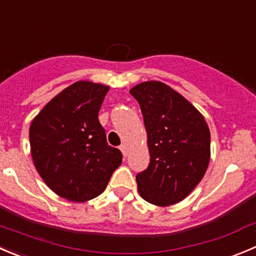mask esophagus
Listing matches in <instances>:
<instances>
[{
    "instance_id": "esophagus-1",
    "label": "esophagus",
    "mask_w": 256,
    "mask_h": 256,
    "mask_svg": "<svg viewBox=\"0 0 256 256\" xmlns=\"http://www.w3.org/2000/svg\"><path fill=\"white\" fill-rule=\"evenodd\" d=\"M120 150H121V152H122L124 156H128V145H126V144H122V145L120 146Z\"/></svg>"
}]
</instances>
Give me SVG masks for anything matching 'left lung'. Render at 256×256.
<instances>
[{"mask_svg": "<svg viewBox=\"0 0 256 256\" xmlns=\"http://www.w3.org/2000/svg\"><path fill=\"white\" fill-rule=\"evenodd\" d=\"M144 116L150 164L136 175L140 196L158 206L180 202L196 188L210 161V130L204 116L160 81L134 86Z\"/></svg>", "mask_w": 256, "mask_h": 256, "instance_id": "left-lung-1", "label": "left lung"}]
</instances>
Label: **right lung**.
I'll return each mask as SVG.
<instances>
[{"label":"right lung","mask_w":256,"mask_h":256,"mask_svg":"<svg viewBox=\"0 0 256 256\" xmlns=\"http://www.w3.org/2000/svg\"><path fill=\"white\" fill-rule=\"evenodd\" d=\"M108 91V86L78 81L54 96L30 126L37 172L54 194L70 202L98 196L122 161L98 118Z\"/></svg>","instance_id":"obj_1"}]
</instances>
